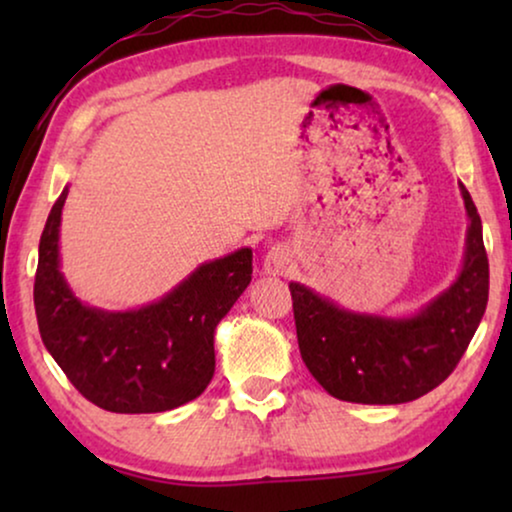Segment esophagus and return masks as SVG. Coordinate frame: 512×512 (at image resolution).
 Listing matches in <instances>:
<instances>
[{"label":"esophagus","instance_id":"1","mask_svg":"<svg viewBox=\"0 0 512 512\" xmlns=\"http://www.w3.org/2000/svg\"><path fill=\"white\" fill-rule=\"evenodd\" d=\"M293 258L291 251L284 247V244H275V247L268 249V254L263 258V268L268 275H286L291 270Z\"/></svg>","mask_w":512,"mask_h":512}]
</instances>
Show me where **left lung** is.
I'll list each match as a JSON object with an SVG mask.
<instances>
[{"mask_svg": "<svg viewBox=\"0 0 512 512\" xmlns=\"http://www.w3.org/2000/svg\"><path fill=\"white\" fill-rule=\"evenodd\" d=\"M468 214L466 256L457 282L408 319L342 310L291 282L298 347L328 394L349 403L396 405L445 382L478 331L489 296V261L471 193L459 184Z\"/></svg>", "mask_w": 512, "mask_h": 512, "instance_id": "obj_1", "label": "left lung"}]
</instances>
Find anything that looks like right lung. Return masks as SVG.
Instances as JSON below:
<instances>
[{
  "mask_svg": "<svg viewBox=\"0 0 512 512\" xmlns=\"http://www.w3.org/2000/svg\"><path fill=\"white\" fill-rule=\"evenodd\" d=\"M55 200L39 242L34 310L41 340L67 380L97 408L121 415L165 412L198 398L214 375V331L251 282V249L202 263L139 310L83 305L60 272Z\"/></svg>",
  "mask_w": 512,
  "mask_h": 512,
  "instance_id": "obj_1",
  "label": "right lung"
}]
</instances>
